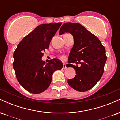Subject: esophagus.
Wrapping results in <instances>:
<instances>
[{
  "instance_id": "34e87169",
  "label": "esophagus",
  "mask_w": 120,
  "mask_h": 120,
  "mask_svg": "<svg viewBox=\"0 0 120 120\" xmlns=\"http://www.w3.org/2000/svg\"><path fill=\"white\" fill-rule=\"evenodd\" d=\"M67 68V66H66V64H65V63H64V64H63V69H66Z\"/></svg>"
}]
</instances>
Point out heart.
<instances>
[{
    "label": "heart",
    "instance_id": "1",
    "mask_svg": "<svg viewBox=\"0 0 120 120\" xmlns=\"http://www.w3.org/2000/svg\"><path fill=\"white\" fill-rule=\"evenodd\" d=\"M61 59H63V58H64V57H63V56H61Z\"/></svg>",
    "mask_w": 120,
    "mask_h": 120
}]
</instances>
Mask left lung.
<instances>
[{"label":"left lung","mask_w":120,"mask_h":120,"mask_svg":"<svg viewBox=\"0 0 120 120\" xmlns=\"http://www.w3.org/2000/svg\"><path fill=\"white\" fill-rule=\"evenodd\" d=\"M70 33L74 46L70 52L67 66L75 70L76 75L68 80L71 87L80 92L90 90L100 80L107 60L105 49L100 40L78 23L67 22L62 25L59 34ZM71 63H79L78 67Z\"/></svg>","instance_id":"1"}]
</instances>
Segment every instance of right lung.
<instances>
[{
	"label": "right lung",
	"mask_w": 120,
	"mask_h": 120,
	"mask_svg": "<svg viewBox=\"0 0 120 120\" xmlns=\"http://www.w3.org/2000/svg\"><path fill=\"white\" fill-rule=\"evenodd\" d=\"M61 22L40 25L19 43L13 53V67L19 83L27 91L39 94L49 87L53 72L63 68L60 60L46 63L42 57Z\"/></svg>",
	"instance_id": "1"
}]
</instances>
